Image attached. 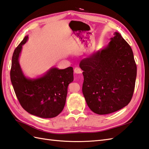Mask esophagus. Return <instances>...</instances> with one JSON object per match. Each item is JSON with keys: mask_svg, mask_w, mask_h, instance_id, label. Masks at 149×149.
I'll return each instance as SVG.
<instances>
[{"mask_svg": "<svg viewBox=\"0 0 149 149\" xmlns=\"http://www.w3.org/2000/svg\"><path fill=\"white\" fill-rule=\"evenodd\" d=\"M74 71L76 74H80V73H81V72H82L81 70V69L80 68H78V67L75 68L74 69Z\"/></svg>", "mask_w": 149, "mask_h": 149, "instance_id": "34e87169", "label": "esophagus"}]
</instances>
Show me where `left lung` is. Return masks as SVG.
Masks as SVG:
<instances>
[{
	"label": "left lung",
	"instance_id": "obj_1",
	"mask_svg": "<svg viewBox=\"0 0 149 149\" xmlns=\"http://www.w3.org/2000/svg\"><path fill=\"white\" fill-rule=\"evenodd\" d=\"M110 40L80 63L85 101L99 115L113 113L130 103L136 81L137 69L131 47L117 32Z\"/></svg>",
	"mask_w": 149,
	"mask_h": 149
}]
</instances>
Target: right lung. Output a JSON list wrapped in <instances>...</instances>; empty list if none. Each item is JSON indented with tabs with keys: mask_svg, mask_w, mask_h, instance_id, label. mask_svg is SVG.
I'll return each instance as SVG.
<instances>
[{
	"mask_svg": "<svg viewBox=\"0 0 149 149\" xmlns=\"http://www.w3.org/2000/svg\"><path fill=\"white\" fill-rule=\"evenodd\" d=\"M28 36L15 49L10 71L11 81L16 97L28 113L41 118H53L61 113L65 106L69 84L73 81V69L52 68L40 77L29 78L19 63L22 46Z\"/></svg>",
	"mask_w": 149,
	"mask_h": 149,
	"instance_id": "add662e5",
	"label": "right lung"
}]
</instances>
